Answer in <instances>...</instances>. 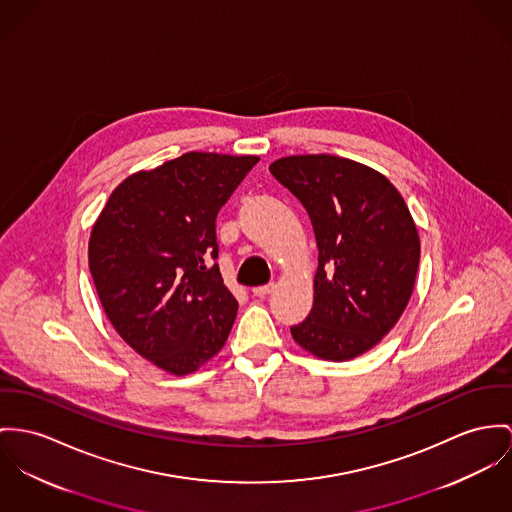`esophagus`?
<instances>
[{"label": "esophagus", "mask_w": 512, "mask_h": 512, "mask_svg": "<svg viewBox=\"0 0 512 512\" xmlns=\"http://www.w3.org/2000/svg\"><path fill=\"white\" fill-rule=\"evenodd\" d=\"M273 284H265V286H257V288H253V296H257V298H265L267 294H271L273 292Z\"/></svg>", "instance_id": "1"}]
</instances>
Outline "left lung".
Here are the masks:
<instances>
[{
    "instance_id": "obj_1",
    "label": "left lung",
    "mask_w": 512,
    "mask_h": 512,
    "mask_svg": "<svg viewBox=\"0 0 512 512\" xmlns=\"http://www.w3.org/2000/svg\"><path fill=\"white\" fill-rule=\"evenodd\" d=\"M306 208L319 249L310 315L294 341L323 360L370 351L403 314L419 269L415 222L394 185L372 167L329 154L271 163Z\"/></svg>"
}]
</instances>
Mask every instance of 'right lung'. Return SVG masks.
Returning <instances> with one entry per match:
<instances>
[{"instance_id":"add662e5","label":"right lung","mask_w":512,"mask_h":512,"mask_svg":"<svg viewBox=\"0 0 512 512\" xmlns=\"http://www.w3.org/2000/svg\"><path fill=\"white\" fill-rule=\"evenodd\" d=\"M257 156L189 152L126 177L89 237V271L118 335L185 376L224 347L237 300L218 263L216 216Z\"/></svg>"}]
</instances>
